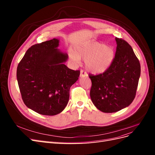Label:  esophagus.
Segmentation results:
<instances>
[{
    "instance_id": "34e87169",
    "label": "esophagus",
    "mask_w": 155,
    "mask_h": 155,
    "mask_svg": "<svg viewBox=\"0 0 155 155\" xmlns=\"http://www.w3.org/2000/svg\"><path fill=\"white\" fill-rule=\"evenodd\" d=\"M80 76L81 77H87L88 76V74L85 71V70H81V71H80Z\"/></svg>"
}]
</instances>
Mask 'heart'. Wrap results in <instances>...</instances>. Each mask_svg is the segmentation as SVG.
<instances>
[{"instance_id": "obj_1", "label": "heart", "mask_w": 155, "mask_h": 155, "mask_svg": "<svg viewBox=\"0 0 155 155\" xmlns=\"http://www.w3.org/2000/svg\"><path fill=\"white\" fill-rule=\"evenodd\" d=\"M70 59L76 66L81 63V58L89 71L100 74L109 68L114 59V48L110 45H104L97 42H91L78 45L74 50L68 51Z\"/></svg>"}]
</instances>
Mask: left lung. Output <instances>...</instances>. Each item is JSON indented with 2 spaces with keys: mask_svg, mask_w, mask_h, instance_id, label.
I'll return each instance as SVG.
<instances>
[{
  "mask_svg": "<svg viewBox=\"0 0 155 155\" xmlns=\"http://www.w3.org/2000/svg\"><path fill=\"white\" fill-rule=\"evenodd\" d=\"M116 51L109 68L103 74L90 76V96L97 109L107 113L118 112L134 100L140 77V64L132 47L115 38Z\"/></svg>",
  "mask_w": 155,
  "mask_h": 155,
  "instance_id": "obj_1",
  "label": "left lung"
}]
</instances>
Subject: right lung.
Returning a JSON list of instances; mask_svg holds the SVG:
<instances>
[{
    "instance_id": "obj_1",
    "label": "right lung",
    "mask_w": 155,
    "mask_h": 155,
    "mask_svg": "<svg viewBox=\"0 0 155 155\" xmlns=\"http://www.w3.org/2000/svg\"><path fill=\"white\" fill-rule=\"evenodd\" d=\"M59 39L32 46L18 63L17 79L25 104L37 113L54 116L67 106L70 88L80 75L64 63L67 53L58 49Z\"/></svg>"
}]
</instances>
